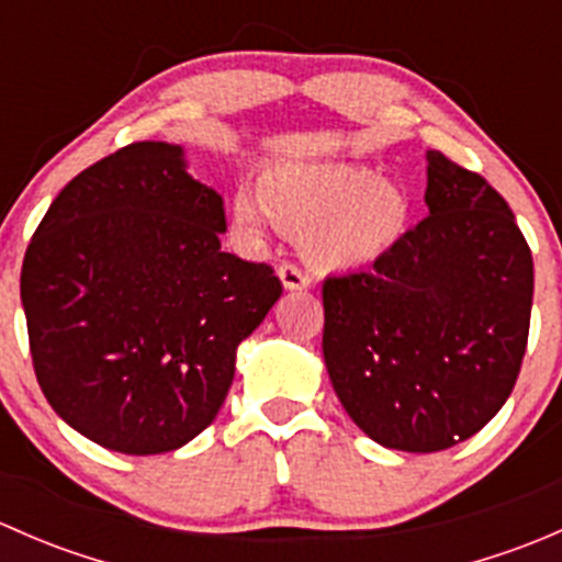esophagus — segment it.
<instances>
[{
    "label": "esophagus",
    "mask_w": 562,
    "mask_h": 562,
    "mask_svg": "<svg viewBox=\"0 0 562 562\" xmlns=\"http://www.w3.org/2000/svg\"><path fill=\"white\" fill-rule=\"evenodd\" d=\"M277 274H280L282 285H285L288 291H304V288L310 285V277L304 274V271L299 269V266H293V263H282Z\"/></svg>",
    "instance_id": "1"
}]
</instances>
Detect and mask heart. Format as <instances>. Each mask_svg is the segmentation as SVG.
I'll use <instances>...</instances> for the list:
<instances>
[{"instance_id":"b5f03b06","label":"heart","mask_w":562,"mask_h":562,"mask_svg":"<svg viewBox=\"0 0 562 562\" xmlns=\"http://www.w3.org/2000/svg\"><path fill=\"white\" fill-rule=\"evenodd\" d=\"M411 198L381 171L345 162H285L231 198L234 228L249 241L271 231L307 234V258L323 271L375 263L405 236Z\"/></svg>"}]
</instances>
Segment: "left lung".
<instances>
[{
  "instance_id": "8db88e82",
  "label": "left lung",
  "mask_w": 562,
  "mask_h": 562,
  "mask_svg": "<svg viewBox=\"0 0 562 562\" xmlns=\"http://www.w3.org/2000/svg\"><path fill=\"white\" fill-rule=\"evenodd\" d=\"M429 217L370 269L323 282V361L375 443L432 454L512 396L527 348L532 255L495 187L427 151Z\"/></svg>"
}]
</instances>
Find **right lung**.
<instances>
[{
    "mask_svg": "<svg viewBox=\"0 0 562 562\" xmlns=\"http://www.w3.org/2000/svg\"><path fill=\"white\" fill-rule=\"evenodd\" d=\"M220 234L223 198L166 140L113 151L54 198L21 304L61 422L133 457L181 449L214 422L236 348L282 296L271 266L223 252Z\"/></svg>",
    "mask_w": 562,
    "mask_h": 562,
    "instance_id": "1",
    "label": "right lung"
}]
</instances>
